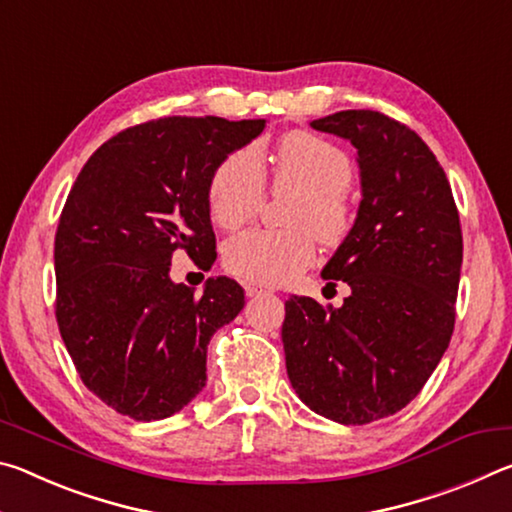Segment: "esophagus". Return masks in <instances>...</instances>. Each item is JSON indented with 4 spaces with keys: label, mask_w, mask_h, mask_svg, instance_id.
Segmentation results:
<instances>
[{
    "label": "esophagus",
    "mask_w": 512,
    "mask_h": 512,
    "mask_svg": "<svg viewBox=\"0 0 512 512\" xmlns=\"http://www.w3.org/2000/svg\"><path fill=\"white\" fill-rule=\"evenodd\" d=\"M244 291H246L248 298H257V296H262V293H268V289H264L262 284H255V282H246Z\"/></svg>",
    "instance_id": "obj_1"
}]
</instances>
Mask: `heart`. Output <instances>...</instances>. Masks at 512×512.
<instances>
[{
    "label": "heart",
    "instance_id": "obj_1",
    "mask_svg": "<svg viewBox=\"0 0 512 512\" xmlns=\"http://www.w3.org/2000/svg\"><path fill=\"white\" fill-rule=\"evenodd\" d=\"M352 183L348 153L323 137L296 133L282 142L275 160V187L300 192L291 210L293 230H248L230 239L223 262L230 273L257 284H282L314 262V230L325 244L343 239L350 228L345 189ZM266 196L262 151L244 146L230 153L210 180V212L221 228L235 230L253 219Z\"/></svg>",
    "mask_w": 512,
    "mask_h": 512
}]
</instances>
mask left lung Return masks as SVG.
I'll return each mask as SVG.
<instances>
[{
  "label": "left lung",
  "mask_w": 512,
  "mask_h": 512,
  "mask_svg": "<svg viewBox=\"0 0 512 512\" xmlns=\"http://www.w3.org/2000/svg\"><path fill=\"white\" fill-rule=\"evenodd\" d=\"M311 128L357 149V219L323 268L348 282L339 309L284 302L291 386L311 411L368 424L402 411L454 332L463 235L452 187L418 133L375 110H341Z\"/></svg>",
  "instance_id": "left-lung-1"
}]
</instances>
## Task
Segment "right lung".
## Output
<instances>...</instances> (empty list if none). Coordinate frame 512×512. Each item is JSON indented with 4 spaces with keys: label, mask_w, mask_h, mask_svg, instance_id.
Wrapping results in <instances>:
<instances>
[{
    "label": "right lung",
    "mask_w": 512,
    "mask_h": 512,
    "mask_svg": "<svg viewBox=\"0 0 512 512\" xmlns=\"http://www.w3.org/2000/svg\"><path fill=\"white\" fill-rule=\"evenodd\" d=\"M266 119L164 117L126 128L85 162L60 214L56 320L83 384L117 413L169 418L203 391L207 343L244 309V289L203 293L169 277L178 248L210 268V180Z\"/></svg>",
    "instance_id": "add662e5"
}]
</instances>
